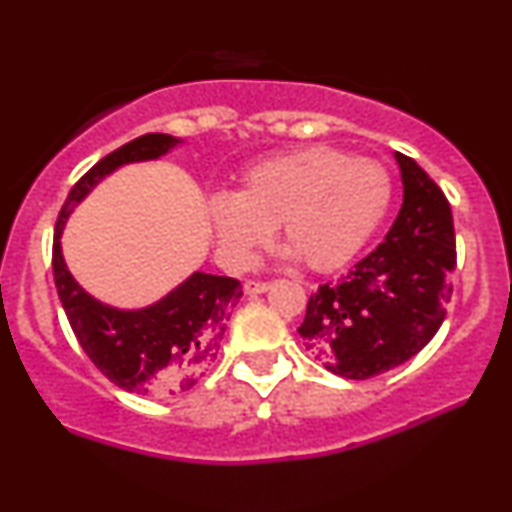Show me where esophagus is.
Here are the masks:
<instances>
[{"mask_svg":"<svg viewBox=\"0 0 512 512\" xmlns=\"http://www.w3.org/2000/svg\"><path fill=\"white\" fill-rule=\"evenodd\" d=\"M245 293L248 296H260V293H267L269 291V284L267 281H245Z\"/></svg>","mask_w":512,"mask_h":512,"instance_id":"esophagus-1","label":"esophagus"}]
</instances>
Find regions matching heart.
Returning a JSON list of instances; mask_svg holds the SVG:
<instances>
[{"label": "heart", "instance_id": "heart-1", "mask_svg": "<svg viewBox=\"0 0 512 512\" xmlns=\"http://www.w3.org/2000/svg\"><path fill=\"white\" fill-rule=\"evenodd\" d=\"M392 180L378 161L305 146L243 170L236 192L207 199L216 257L240 272L274 228L313 272H334L366 248L390 209Z\"/></svg>", "mask_w": 512, "mask_h": 512}]
</instances>
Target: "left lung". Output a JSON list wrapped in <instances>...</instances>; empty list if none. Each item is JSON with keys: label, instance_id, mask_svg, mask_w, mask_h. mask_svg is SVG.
I'll return each mask as SVG.
<instances>
[{"label": "left lung", "instance_id": "left-lung-1", "mask_svg": "<svg viewBox=\"0 0 512 512\" xmlns=\"http://www.w3.org/2000/svg\"><path fill=\"white\" fill-rule=\"evenodd\" d=\"M402 209L383 243L310 296L298 334L330 373L366 380L409 361L445 320L455 272L452 211L414 158L395 151Z\"/></svg>", "mask_w": 512, "mask_h": 512}]
</instances>
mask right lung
<instances>
[{
	"label": "right lung",
	"instance_id": "obj_1",
	"mask_svg": "<svg viewBox=\"0 0 512 512\" xmlns=\"http://www.w3.org/2000/svg\"><path fill=\"white\" fill-rule=\"evenodd\" d=\"M182 144L170 134H144L101 158L69 192L52 245L55 286L81 349L110 383L144 397L178 395L202 380L219 354L231 308L243 296L240 281L192 272L161 301L144 308H115L93 298L69 272L62 233L72 211L108 175L132 163L158 161Z\"/></svg>",
	"mask_w": 512,
	"mask_h": 512
}]
</instances>
